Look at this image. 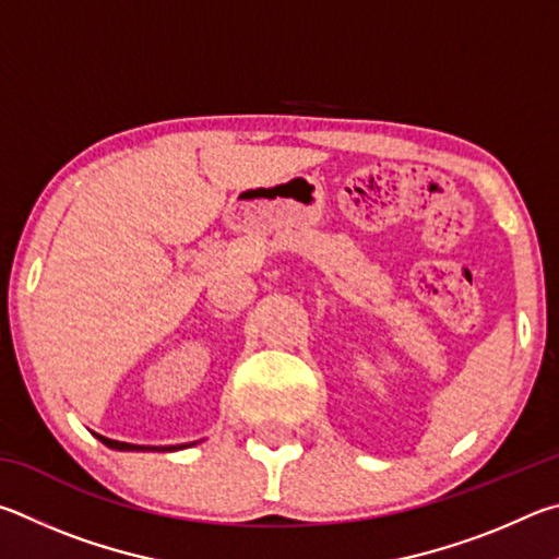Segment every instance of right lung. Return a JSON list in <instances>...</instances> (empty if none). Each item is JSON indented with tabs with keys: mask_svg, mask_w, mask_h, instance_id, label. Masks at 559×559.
Instances as JSON below:
<instances>
[{
	"mask_svg": "<svg viewBox=\"0 0 559 559\" xmlns=\"http://www.w3.org/2000/svg\"><path fill=\"white\" fill-rule=\"evenodd\" d=\"M97 439H100L103 444H107L110 449H120V452H140V449H159V452H174V449H183L189 444H181V447H140V444H127V442H115V439H107V437H100L97 435Z\"/></svg>",
	"mask_w": 559,
	"mask_h": 559,
	"instance_id": "1",
	"label": "right lung"
}]
</instances>
